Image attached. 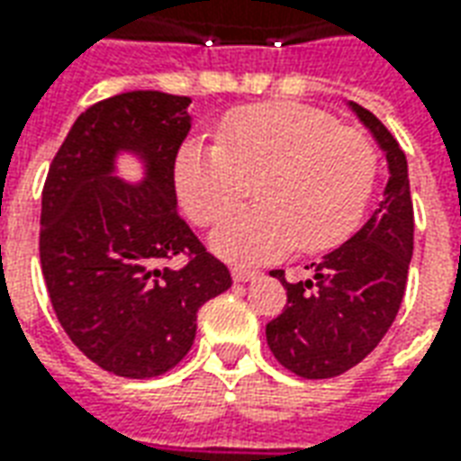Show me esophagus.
<instances>
[{"mask_svg": "<svg viewBox=\"0 0 461 461\" xmlns=\"http://www.w3.org/2000/svg\"><path fill=\"white\" fill-rule=\"evenodd\" d=\"M259 276V271L254 269H244V267H234L231 269V279L237 281V284H247V281H254Z\"/></svg>", "mask_w": 461, "mask_h": 461, "instance_id": "34e87169", "label": "esophagus"}]
</instances>
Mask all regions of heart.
<instances>
[{
	"mask_svg": "<svg viewBox=\"0 0 461 461\" xmlns=\"http://www.w3.org/2000/svg\"><path fill=\"white\" fill-rule=\"evenodd\" d=\"M175 192L194 224L220 221L244 197L254 210L230 214L210 247L231 264H264L330 249L356 230L375 180V150L356 128L299 104H261L227 115L217 145L187 142L175 158Z\"/></svg>",
	"mask_w": 461,
	"mask_h": 461,
	"instance_id": "heart-1",
	"label": "heart"
}]
</instances>
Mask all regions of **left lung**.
Returning <instances> with one entry per match:
<instances>
[{"instance_id": "left-lung-1", "label": "left lung", "mask_w": 461, "mask_h": 461, "mask_svg": "<svg viewBox=\"0 0 461 461\" xmlns=\"http://www.w3.org/2000/svg\"><path fill=\"white\" fill-rule=\"evenodd\" d=\"M385 152L383 200L360 230L311 264L313 279L289 284L286 306L267 323V343L281 366L309 380L336 377L357 366L393 326L412 259V197L407 158L397 140L363 105L348 104Z\"/></svg>"}]
</instances>
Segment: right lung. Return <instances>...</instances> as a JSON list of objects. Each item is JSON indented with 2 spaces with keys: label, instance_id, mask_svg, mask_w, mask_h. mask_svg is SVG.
Returning <instances> with one entry per match:
<instances>
[{
  "label": "right lung",
  "instance_id": "obj_1",
  "mask_svg": "<svg viewBox=\"0 0 461 461\" xmlns=\"http://www.w3.org/2000/svg\"><path fill=\"white\" fill-rule=\"evenodd\" d=\"M187 95L131 91L76 118L41 192L39 257L56 319L95 366L158 377L187 356L197 311L231 286L230 269L177 212L175 158L190 132ZM146 175L131 185L114 160ZM185 253L182 270L162 267Z\"/></svg>",
  "mask_w": 461,
  "mask_h": 461
}]
</instances>
